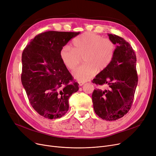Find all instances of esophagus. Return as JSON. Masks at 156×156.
<instances>
[{
  "instance_id": "esophagus-1",
  "label": "esophagus",
  "mask_w": 156,
  "mask_h": 156,
  "mask_svg": "<svg viewBox=\"0 0 156 156\" xmlns=\"http://www.w3.org/2000/svg\"><path fill=\"white\" fill-rule=\"evenodd\" d=\"M78 83H79V85H80V87H81V86H82V85H83V84H84V83H83V82H80V81H79Z\"/></svg>"
}]
</instances>
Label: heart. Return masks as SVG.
<instances>
[{
  "mask_svg": "<svg viewBox=\"0 0 156 156\" xmlns=\"http://www.w3.org/2000/svg\"><path fill=\"white\" fill-rule=\"evenodd\" d=\"M72 48L63 47L60 51V59L66 68L75 69L82 57V66L73 72V76L80 82L90 79L97 70L102 71L108 68L113 59L116 44L109 38L93 32H86L73 41Z\"/></svg>",
  "mask_w": 156,
  "mask_h": 156,
  "instance_id": "heart-1",
  "label": "heart"
}]
</instances>
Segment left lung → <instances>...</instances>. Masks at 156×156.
Returning <instances> with one entry per match:
<instances>
[{"mask_svg": "<svg viewBox=\"0 0 156 156\" xmlns=\"http://www.w3.org/2000/svg\"><path fill=\"white\" fill-rule=\"evenodd\" d=\"M108 36L117 45L115 54L108 68L98 74L92 82L108 85L109 89H95L92 98L97 116L106 121H115L126 114L132 105L138 83L136 58L133 48L125 39L116 35Z\"/></svg>", "mask_w": 156, "mask_h": 156, "instance_id": "left-lung-1", "label": "left lung"}]
</instances>
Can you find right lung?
I'll use <instances>...</instances> for the list:
<instances>
[{
    "label": "right lung",
    "instance_id": "right-lung-1",
    "mask_svg": "<svg viewBox=\"0 0 156 156\" xmlns=\"http://www.w3.org/2000/svg\"><path fill=\"white\" fill-rule=\"evenodd\" d=\"M80 32L48 31L37 35L22 54L21 82L30 103L39 114L48 119L64 116L69 98L79 84L61 59V49Z\"/></svg>",
    "mask_w": 156,
    "mask_h": 156
}]
</instances>
